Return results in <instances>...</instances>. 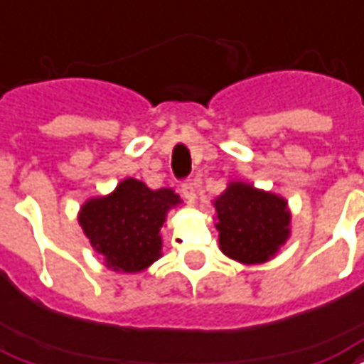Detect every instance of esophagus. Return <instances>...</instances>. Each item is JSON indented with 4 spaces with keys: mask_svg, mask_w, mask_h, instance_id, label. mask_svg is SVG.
<instances>
[{
    "mask_svg": "<svg viewBox=\"0 0 364 364\" xmlns=\"http://www.w3.org/2000/svg\"><path fill=\"white\" fill-rule=\"evenodd\" d=\"M181 193L183 198H185L188 204H194V200H196V188H194V183H183Z\"/></svg>",
    "mask_w": 364,
    "mask_h": 364,
    "instance_id": "34e87169",
    "label": "esophagus"
}]
</instances>
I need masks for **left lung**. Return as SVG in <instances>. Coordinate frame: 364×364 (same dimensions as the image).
Here are the masks:
<instances>
[{
  "label": "left lung",
  "instance_id": "1",
  "mask_svg": "<svg viewBox=\"0 0 364 364\" xmlns=\"http://www.w3.org/2000/svg\"><path fill=\"white\" fill-rule=\"evenodd\" d=\"M212 204L219 248L242 265L267 263L292 235L287 198L252 183L231 181Z\"/></svg>",
  "mask_w": 364,
  "mask_h": 364
}]
</instances>
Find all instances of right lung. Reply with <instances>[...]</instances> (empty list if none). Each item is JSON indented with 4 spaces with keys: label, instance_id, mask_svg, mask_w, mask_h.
Listing matches in <instances>:
<instances>
[{
    "label": "right lung",
    "instance_id": "add662e5",
    "mask_svg": "<svg viewBox=\"0 0 364 364\" xmlns=\"http://www.w3.org/2000/svg\"><path fill=\"white\" fill-rule=\"evenodd\" d=\"M173 188H149L126 177L112 193L83 202L77 223L90 238L105 267L116 273H141L162 257V235L168 212L181 204Z\"/></svg>",
    "mask_w": 364,
    "mask_h": 364
}]
</instances>
